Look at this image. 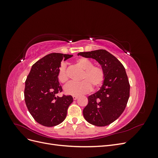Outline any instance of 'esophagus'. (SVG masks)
<instances>
[{
	"mask_svg": "<svg viewBox=\"0 0 158 158\" xmlns=\"http://www.w3.org/2000/svg\"><path fill=\"white\" fill-rule=\"evenodd\" d=\"M73 99H74V100H76V99H78V96H76V95H73Z\"/></svg>",
	"mask_w": 158,
	"mask_h": 158,
	"instance_id": "1",
	"label": "esophagus"
}]
</instances>
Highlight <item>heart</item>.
<instances>
[{
	"label": "heart",
	"instance_id": "b5f03b06",
	"mask_svg": "<svg viewBox=\"0 0 158 158\" xmlns=\"http://www.w3.org/2000/svg\"><path fill=\"white\" fill-rule=\"evenodd\" d=\"M76 64L84 70L80 82H71L64 88L66 94L78 95L89 92L92 89H98L102 86L104 82L105 73L101 66L94 65L93 62L85 57H80L76 60ZM59 82L66 84L69 82V75L65 64H62L57 74Z\"/></svg>",
	"mask_w": 158,
	"mask_h": 158
}]
</instances>
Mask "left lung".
I'll return each mask as SVG.
<instances>
[{
    "instance_id": "left-lung-1",
    "label": "left lung",
    "mask_w": 158,
    "mask_h": 158,
    "mask_svg": "<svg viewBox=\"0 0 158 158\" xmlns=\"http://www.w3.org/2000/svg\"><path fill=\"white\" fill-rule=\"evenodd\" d=\"M78 55L97 60L105 73L100 89L88 96L83 115L93 125H109L121 116L130 96V84L125 69L115 56L104 49L81 52Z\"/></svg>"
}]
</instances>
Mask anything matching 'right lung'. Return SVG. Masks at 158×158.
Instances as JSON below:
<instances>
[{
	"label": "right lung",
	"mask_w": 158,
	"mask_h": 158,
	"mask_svg": "<svg viewBox=\"0 0 158 158\" xmlns=\"http://www.w3.org/2000/svg\"><path fill=\"white\" fill-rule=\"evenodd\" d=\"M73 55L53 52L33 64L26 80L24 98L28 111L35 121L45 127H54L63 122L73 103L71 95L56 96L61 92L57 74L61 61Z\"/></svg>",
	"instance_id": "obj_1"
}]
</instances>
